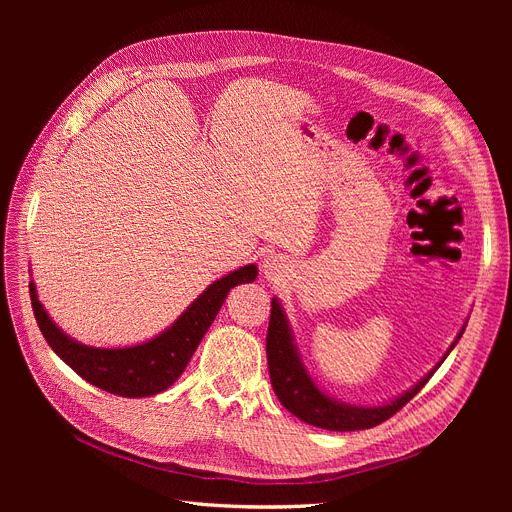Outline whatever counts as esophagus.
Wrapping results in <instances>:
<instances>
[{"label": "esophagus", "mask_w": 512, "mask_h": 512, "mask_svg": "<svg viewBox=\"0 0 512 512\" xmlns=\"http://www.w3.org/2000/svg\"><path fill=\"white\" fill-rule=\"evenodd\" d=\"M290 272V261L282 255H267L263 259V274L270 280H282Z\"/></svg>", "instance_id": "esophagus-1"}]
</instances>
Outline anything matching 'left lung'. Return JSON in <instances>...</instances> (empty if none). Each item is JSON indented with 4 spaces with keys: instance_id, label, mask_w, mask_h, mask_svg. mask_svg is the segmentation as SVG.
<instances>
[{
    "instance_id": "left-lung-1",
    "label": "left lung",
    "mask_w": 512,
    "mask_h": 512,
    "mask_svg": "<svg viewBox=\"0 0 512 512\" xmlns=\"http://www.w3.org/2000/svg\"><path fill=\"white\" fill-rule=\"evenodd\" d=\"M467 328V321L463 324L461 332L456 334L450 348L444 357L436 363V367L425 373L423 378L411 386L407 392L398 394L396 398L382 402V405H351V402L338 400L328 392L321 390L315 380L309 375L299 346L294 342V334L290 328V321L278 297L272 299V315H270V328H267V367H270V380L274 392L282 405L301 421L330 429V432H357V429H369L380 425L382 421L390 419L396 411H400L407 402L429 382V378L436 373V369L444 363L450 355L456 342L461 340Z\"/></svg>"
}]
</instances>
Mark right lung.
<instances>
[{"label": "right lung", "instance_id": "1", "mask_svg": "<svg viewBox=\"0 0 512 512\" xmlns=\"http://www.w3.org/2000/svg\"><path fill=\"white\" fill-rule=\"evenodd\" d=\"M257 274L255 263L238 267L209 284L170 328L141 344L122 348H101L74 340L49 317L37 297L33 280L29 288L35 319L53 353L80 378L105 392L126 398H145L168 390L180 378L215 315L222 309L228 292L238 284L253 282Z\"/></svg>", "mask_w": 512, "mask_h": 512}]
</instances>
